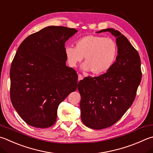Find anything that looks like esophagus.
Masks as SVG:
<instances>
[{"mask_svg": "<svg viewBox=\"0 0 153 153\" xmlns=\"http://www.w3.org/2000/svg\"><path fill=\"white\" fill-rule=\"evenodd\" d=\"M82 79H83V76L81 74H79L78 75V81H80V80H82Z\"/></svg>", "mask_w": 153, "mask_h": 153, "instance_id": "34e87169", "label": "esophagus"}]
</instances>
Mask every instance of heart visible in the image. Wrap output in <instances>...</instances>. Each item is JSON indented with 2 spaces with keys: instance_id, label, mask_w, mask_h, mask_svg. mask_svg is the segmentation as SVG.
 <instances>
[{
  "instance_id": "b5f03b06",
  "label": "heart",
  "mask_w": 153,
  "mask_h": 153,
  "mask_svg": "<svg viewBox=\"0 0 153 153\" xmlns=\"http://www.w3.org/2000/svg\"><path fill=\"white\" fill-rule=\"evenodd\" d=\"M117 53L115 41L102 36H85L76 41V48H65V54L70 67L76 68L84 57L85 63L82 68L85 71L90 70L94 75L106 72L112 67Z\"/></svg>"
}]
</instances>
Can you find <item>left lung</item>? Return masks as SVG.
Instances as JSON below:
<instances>
[{
	"instance_id": "obj_1",
	"label": "left lung",
	"mask_w": 153,
	"mask_h": 153,
	"mask_svg": "<svg viewBox=\"0 0 153 153\" xmlns=\"http://www.w3.org/2000/svg\"><path fill=\"white\" fill-rule=\"evenodd\" d=\"M114 36L118 55L105 74L80 80L77 89L81 96V119L86 126L100 130L110 127L131 106L137 94L142 73L138 51L117 30L105 29Z\"/></svg>"
}]
</instances>
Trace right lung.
I'll use <instances>...</instances> for the list:
<instances>
[{"label": "right lung", "instance_id": "right-lung-1", "mask_svg": "<svg viewBox=\"0 0 153 153\" xmlns=\"http://www.w3.org/2000/svg\"><path fill=\"white\" fill-rule=\"evenodd\" d=\"M77 30L49 26L19 47L10 70V100L21 118L44 128L56 122L59 104L77 90V74L66 65L65 43Z\"/></svg>", "mask_w": 153, "mask_h": 153}]
</instances>
